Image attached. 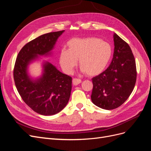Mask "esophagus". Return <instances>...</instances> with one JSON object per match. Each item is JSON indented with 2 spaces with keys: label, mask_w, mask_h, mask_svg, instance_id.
<instances>
[{
  "label": "esophagus",
  "mask_w": 151,
  "mask_h": 151,
  "mask_svg": "<svg viewBox=\"0 0 151 151\" xmlns=\"http://www.w3.org/2000/svg\"><path fill=\"white\" fill-rule=\"evenodd\" d=\"M81 83V80L78 78H73V85H78Z\"/></svg>",
  "instance_id": "obj_1"
}]
</instances>
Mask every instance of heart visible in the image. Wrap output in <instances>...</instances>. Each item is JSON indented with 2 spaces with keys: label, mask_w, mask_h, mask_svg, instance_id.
Returning <instances> with one entry per match:
<instances>
[{
  "label": "heart",
  "mask_w": 151,
  "mask_h": 151,
  "mask_svg": "<svg viewBox=\"0 0 151 151\" xmlns=\"http://www.w3.org/2000/svg\"><path fill=\"white\" fill-rule=\"evenodd\" d=\"M68 50H61L60 64L67 73H70L78 60L79 66L88 76H95L103 71L111 57L110 44L99 38H73L67 42Z\"/></svg>",
  "instance_id": "heart-1"
}]
</instances>
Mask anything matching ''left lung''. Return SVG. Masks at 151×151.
<instances>
[{
	"label": "left lung",
	"instance_id": "obj_1",
	"mask_svg": "<svg viewBox=\"0 0 151 151\" xmlns=\"http://www.w3.org/2000/svg\"><path fill=\"white\" fill-rule=\"evenodd\" d=\"M114 41V52L110 66L91 79V101L105 110L122 105L132 93L137 78L135 61L130 46L115 33Z\"/></svg>",
	"mask_w": 151,
	"mask_h": 151
}]
</instances>
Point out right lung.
<instances>
[{"label":"right lung","mask_w":151,"mask_h":151,"mask_svg":"<svg viewBox=\"0 0 151 151\" xmlns=\"http://www.w3.org/2000/svg\"><path fill=\"white\" fill-rule=\"evenodd\" d=\"M64 30L52 32L29 42L19 51L14 68V79L24 101L36 113L52 115L64 109L69 101L72 78L62 73L50 63H43L40 78L29 75L28 66L38 56L51 55L58 38Z\"/></svg>","instance_id":"add662e5"}]
</instances>
